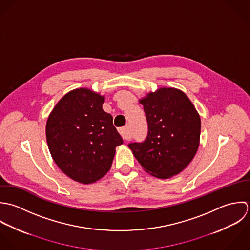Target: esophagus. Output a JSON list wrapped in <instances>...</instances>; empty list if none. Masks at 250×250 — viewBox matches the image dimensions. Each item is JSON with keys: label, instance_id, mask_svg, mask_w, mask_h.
Returning a JSON list of instances; mask_svg holds the SVG:
<instances>
[{"label": "esophagus", "instance_id": "obj_1", "mask_svg": "<svg viewBox=\"0 0 250 250\" xmlns=\"http://www.w3.org/2000/svg\"><path fill=\"white\" fill-rule=\"evenodd\" d=\"M119 132H120V134L122 135V137L124 139H125V140L130 139V133H129V130H128L127 126H124V127L119 128Z\"/></svg>", "mask_w": 250, "mask_h": 250}]
</instances>
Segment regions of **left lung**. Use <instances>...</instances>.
I'll use <instances>...</instances> for the list:
<instances>
[{"label":"left lung","mask_w":250,"mask_h":250,"mask_svg":"<svg viewBox=\"0 0 250 250\" xmlns=\"http://www.w3.org/2000/svg\"><path fill=\"white\" fill-rule=\"evenodd\" d=\"M139 102L148 121V136L128 147L143 169L159 179L181 173L195 156L201 119L188 96L176 88H159Z\"/></svg>","instance_id":"1"}]
</instances>
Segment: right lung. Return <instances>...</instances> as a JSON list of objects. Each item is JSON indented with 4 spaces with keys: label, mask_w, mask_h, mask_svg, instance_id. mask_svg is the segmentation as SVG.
I'll list each match as a JSON object with an SVG mask.
<instances>
[{
    "label": "right lung",
    "mask_w": 250,
    "mask_h": 250,
    "mask_svg": "<svg viewBox=\"0 0 250 250\" xmlns=\"http://www.w3.org/2000/svg\"><path fill=\"white\" fill-rule=\"evenodd\" d=\"M104 97L86 88L68 92L51 111L46 140L51 156L67 177L81 184L99 181L110 170L116 147L124 143Z\"/></svg>",
    "instance_id": "1"
}]
</instances>
